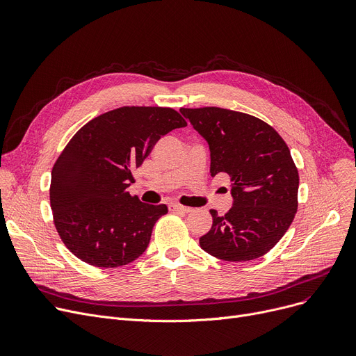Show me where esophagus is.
<instances>
[{
    "instance_id": "obj_1",
    "label": "esophagus",
    "mask_w": 356,
    "mask_h": 356,
    "mask_svg": "<svg viewBox=\"0 0 356 356\" xmlns=\"http://www.w3.org/2000/svg\"><path fill=\"white\" fill-rule=\"evenodd\" d=\"M168 209L173 211V212H181V213L192 212V208L183 207V204H179V203H170V204H168Z\"/></svg>"
}]
</instances>
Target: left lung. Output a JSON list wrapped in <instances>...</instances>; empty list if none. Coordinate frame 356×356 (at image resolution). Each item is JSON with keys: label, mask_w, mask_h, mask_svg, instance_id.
<instances>
[{"label": "left lung", "mask_w": 356, "mask_h": 356, "mask_svg": "<svg viewBox=\"0 0 356 356\" xmlns=\"http://www.w3.org/2000/svg\"><path fill=\"white\" fill-rule=\"evenodd\" d=\"M208 141L211 176L231 177L232 208L199 238L203 251L223 261H251L267 254L297 212L298 172L277 131L252 115L216 106L180 108Z\"/></svg>", "instance_id": "8db88e82"}]
</instances>
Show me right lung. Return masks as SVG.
<instances>
[{
    "mask_svg": "<svg viewBox=\"0 0 356 356\" xmlns=\"http://www.w3.org/2000/svg\"><path fill=\"white\" fill-rule=\"evenodd\" d=\"M177 111L122 106L85 124L51 170L50 207L63 244L83 263L115 268L148 247L165 204H148L127 192L153 145L186 127Z\"/></svg>",
    "mask_w": 356,
    "mask_h": 356,
    "instance_id": "right-lung-1",
    "label": "right lung"
}]
</instances>
